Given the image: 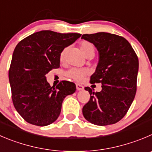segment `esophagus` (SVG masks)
<instances>
[{"label": "esophagus", "instance_id": "obj_1", "mask_svg": "<svg viewBox=\"0 0 152 152\" xmlns=\"http://www.w3.org/2000/svg\"><path fill=\"white\" fill-rule=\"evenodd\" d=\"M76 88H77V90L80 91V90H83V88H84V87H83V86H82V85L78 84V83H77V84H76Z\"/></svg>", "mask_w": 152, "mask_h": 152}]
</instances>
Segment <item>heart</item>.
<instances>
[{
    "instance_id": "heart-1",
    "label": "heart",
    "mask_w": 152,
    "mask_h": 152,
    "mask_svg": "<svg viewBox=\"0 0 152 152\" xmlns=\"http://www.w3.org/2000/svg\"><path fill=\"white\" fill-rule=\"evenodd\" d=\"M80 48L82 53L86 57L90 55L95 54V48L92 43L86 41H83L80 45ZM67 49L64 48L60 54V60L63 62L66 59V54ZM89 74V71L86 69H77V68H72L66 72V75L70 78L76 80V81H81L86 75Z\"/></svg>"
}]
</instances>
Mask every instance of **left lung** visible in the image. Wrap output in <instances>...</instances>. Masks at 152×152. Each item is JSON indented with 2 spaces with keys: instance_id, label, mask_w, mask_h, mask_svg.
Instances as JSON below:
<instances>
[{
  "instance_id": "8db88e82",
  "label": "left lung",
  "mask_w": 152,
  "mask_h": 152,
  "mask_svg": "<svg viewBox=\"0 0 152 152\" xmlns=\"http://www.w3.org/2000/svg\"><path fill=\"white\" fill-rule=\"evenodd\" d=\"M81 39L92 43L99 51V63L90 77L91 83H102V91L89 87L90 99L83 106L88 122L100 126L120 121L131 107L137 92L139 60L125 38L100 32L83 34Z\"/></svg>"
}]
</instances>
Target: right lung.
Returning <instances> with one entry per match:
<instances>
[{
  "label": "right lung",
  "instance_id": "right-lung-1",
  "mask_svg": "<svg viewBox=\"0 0 152 152\" xmlns=\"http://www.w3.org/2000/svg\"><path fill=\"white\" fill-rule=\"evenodd\" d=\"M81 34L42 30L21 40L15 47L9 71L12 99L26 122L46 126L57 119L67 95L76 90L74 83L63 80L54 87L45 75L60 67V54Z\"/></svg>",
  "mask_w": 152,
  "mask_h": 152
}]
</instances>
